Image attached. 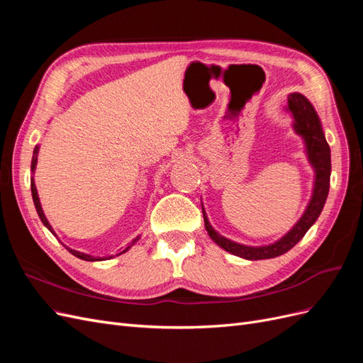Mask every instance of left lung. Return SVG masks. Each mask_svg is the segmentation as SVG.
<instances>
[{"label":"left lung","instance_id":"left-lung-1","mask_svg":"<svg viewBox=\"0 0 363 363\" xmlns=\"http://www.w3.org/2000/svg\"><path fill=\"white\" fill-rule=\"evenodd\" d=\"M288 111L294 116V128L298 133L306 144L307 157L312 163L315 169V186L312 199L307 204L306 212L300 218L292 230L284 235L277 242L265 247H247L233 242L219 233H216L208 224V219L204 216V224L208 236H211L215 242L224 248L225 251L232 252L235 256L244 257L248 260H260V259H272L284 255L289 251L298 240L306 235L313 223L320 216L323 207L325 204L328 188H330V172H332V162H330V147H328L327 140L324 138V131L318 118L313 106L307 101L301 94H291L288 96ZM204 215V211H203Z\"/></svg>","mask_w":363,"mask_h":363}]
</instances>
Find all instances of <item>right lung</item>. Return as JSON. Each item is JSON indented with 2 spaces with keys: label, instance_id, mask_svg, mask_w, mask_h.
<instances>
[{
  "label": "right lung",
  "instance_id": "right-lung-1",
  "mask_svg": "<svg viewBox=\"0 0 363 363\" xmlns=\"http://www.w3.org/2000/svg\"><path fill=\"white\" fill-rule=\"evenodd\" d=\"M38 152H39V147H36L35 148V151H33V159H31V171L35 172V169H36V163H38ZM31 195H33V201H35V207H36V212H38V215H39V218H40V221L43 223V225H45L50 232L56 236V233H54V230L51 228V225H50V223H48V219L45 218V215H43V211H42V207H40V201H39V196H38V191H36V184H35V182H33V179H31ZM139 238H136L133 242H131L127 248H124L123 251L121 252H118L116 256H119V255H123V252H125L131 245H133L136 240H138ZM67 250L71 252V255H74L75 257H79V259H83V260H87V262H96V260H106V259H112L113 256H107V257H94V256H91V255H84V252H80V251H75V250H71V248H68L67 247Z\"/></svg>",
  "mask_w": 363,
  "mask_h": 363
}]
</instances>
